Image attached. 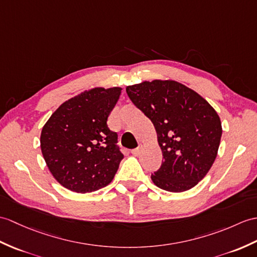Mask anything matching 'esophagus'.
<instances>
[{"label":"esophagus","mask_w":257,"mask_h":257,"mask_svg":"<svg viewBox=\"0 0 257 257\" xmlns=\"http://www.w3.org/2000/svg\"><path fill=\"white\" fill-rule=\"evenodd\" d=\"M131 153L134 154V156H139V154L141 153V147L139 146L138 148H136V149H134L133 151H131Z\"/></svg>","instance_id":"1"}]
</instances>
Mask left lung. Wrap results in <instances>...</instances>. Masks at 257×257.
Returning a JSON list of instances; mask_svg holds the SVG:
<instances>
[{
  "mask_svg": "<svg viewBox=\"0 0 257 257\" xmlns=\"http://www.w3.org/2000/svg\"><path fill=\"white\" fill-rule=\"evenodd\" d=\"M126 92L157 130L163 162L151 175L153 183L173 193L196 186L218 153L222 128L217 111L175 81H145L127 86Z\"/></svg>",
  "mask_w": 257,
  "mask_h": 257,
  "instance_id": "1",
  "label": "left lung"
}]
</instances>
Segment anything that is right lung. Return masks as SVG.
I'll return each mask as SVG.
<instances>
[{"label":"right lung","instance_id":"add662e5","mask_svg":"<svg viewBox=\"0 0 257 257\" xmlns=\"http://www.w3.org/2000/svg\"><path fill=\"white\" fill-rule=\"evenodd\" d=\"M120 87H96L64 101L43 128L40 148L48 169L63 187L91 193L107 186L123 159L107 119Z\"/></svg>","mask_w":257,"mask_h":257}]
</instances>
